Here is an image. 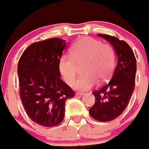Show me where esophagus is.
I'll list each match as a JSON object with an SVG mask.
<instances>
[{
  "instance_id": "34e87169",
  "label": "esophagus",
  "mask_w": 149,
  "mask_h": 149,
  "mask_svg": "<svg viewBox=\"0 0 149 149\" xmlns=\"http://www.w3.org/2000/svg\"><path fill=\"white\" fill-rule=\"evenodd\" d=\"M84 94V93H83V92H77V93H76V96H82Z\"/></svg>"
}]
</instances>
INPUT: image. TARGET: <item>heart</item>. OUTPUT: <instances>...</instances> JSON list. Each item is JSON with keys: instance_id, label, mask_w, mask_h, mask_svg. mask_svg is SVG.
<instances>
[{"instance_id": "heart-1", "label": "heart", "mask_w": 149, "mask_h": 149, "mask_svg": "<svg viewBox=\"0 0 149 149\" xmlns=\"http://www.w3.org/2000/svg\"><path fill=\"white\" fill-rule=\"evenodd\" d=\"M70 54L61 56L58 70L68 84L76 78L79 66L83 65L84 74L73 84V88L86 91L98 84L99 79L105 81L111 76L115 67L114 49L108 44L91 37H84L75 43Z\"/></svg>"}]
</instances>
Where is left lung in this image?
Returning a JSON list of instances; mask_svg holds the SVG:
<instances>
[{
    "mask_svg": "<svg viewBox=\"0 0 149 149\" xmlns=\"http://www.w3.org/2000/svg\"><path fill=\"white\" fill-rule=\"evenodd\" d=\"M111 43L117 56V64L111 80L93 92L95 103L89 109L94 120L108 122L121 115L134 91L136 61L134 52L125 41L116 37L98 34Z\"/></svg>",
    "mask_w": 149,
    "mask_h": 149,
    "instance_id": "8db88e82",
    "label": "left lung"
}]
</instances>
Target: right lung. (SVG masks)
I'll return each instance as SVG.
<instances>
[{
  "instance_id": "1",
  "label": "right lung",
  "mask_w": 149,
  "mask_h": 149,
  "mask_svg": "<svg viewBox=\"0 0 149 149\" xmlns=\"http://www.w3.org/2000/svg\"><path fill=\"white\" fill-rule=\"evenodd\" d=\"M65 40L35 42L21 55L18 65L20 97L28 116L45 127L58 125L65 116V102L74 91L61 79L58 62Z\"/></svg>"
}]
</instances>
